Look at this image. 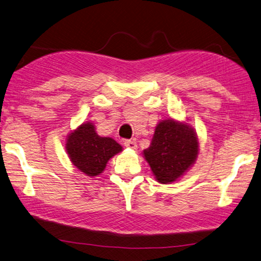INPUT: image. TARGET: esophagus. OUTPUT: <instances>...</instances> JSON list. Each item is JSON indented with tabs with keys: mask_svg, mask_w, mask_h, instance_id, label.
Instances as JSON below:
<instances>
[{
	"mask_svg": "<svg viewBox=\"0 0 261 261\" xmlns=\"http://www.w3.org/2000/svg\"><path fill=\"white\" fill-rule=\"evenodd\" d=\"M123 144H125V147L130 148V149H136V147H138L134 140H125L123 141Z\"/></svg>",
	"mask_w": 261,
	"mask_h": 261,
	"instance_id": "esophagus-1",
	"label": "esophagus"
}]
</instances>
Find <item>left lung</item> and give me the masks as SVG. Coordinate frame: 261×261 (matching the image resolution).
Listing matches in <instances>:
<instances>
[{
  "instance_id": "obj_1",
  "label": "left lung",
  "mask_w": 261,
  "mask_h": 261,
  "mask_svg": "<svg viewBox=\"0 0 261 261\" xmlns=\"http://www.w3.org/2000/svg\"><path fill=\"white\" fill-rule=\"evenodd\" d=\"M198 152L199 142L193 128L186 122L168 119L156 126L150 146L144 149L143 155L156 180L169 184L194 164Z\"/></svg>"
}]
</instances>
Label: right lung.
Here are the masks:
<instances>
[{
    "label": "right lung",
    "instance_id": "add662e5",
    "mask_svg": "<svg viewBox=\"0 0 261 261\" xmlns=\"http://www.w3.org/2000/svg\"><path fill=\"white\" fill-rule=\"evenodd\" d=\"M66 150L76 168L89 177L104 171L110 159L122 150V147L111 138H101L91 122H84L68 135Z\"/></svg>",
    "mask_w": 261,
    "mask_h": 261
}]
</instances>
